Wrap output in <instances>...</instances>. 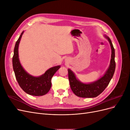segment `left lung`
<instances>
[{"label": "left lung", "mask_w": 130, "mask_h": 130, "mask_svg": "<svg viewBox=\"0 0 130 130\" xmlns=\"http://www.w3.org/2000/svg\"><path fill=\"white\" fill-rule=\"evenodd\" d=\"M106 37L107 38L111 45L112 55L111 63L109 68L104 76L93 83L84 84L76 79L74 74L71 71V70L68 69L70 88L73 93L77 96L81 98H95L98 96L107 87L113 76L116 69L115 49L110 38L107 36H106Z\"/></svg>", "instance_id": "8db88e82"}]
</instances>
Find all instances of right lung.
Wrapping results in <instances>:
<instances>
[{"mask_svg": "<svg viewBox=\"0 0 130 130\" xmlns=\"http://www.w3.org/2000/svg\"><path fill=\"white\" fill-rule=\"evenodd\" d=\"M23 31L15 43L12 57L13 68L19 86L27 94L34 96L44 95L52 86V78L60 68V66L51 68L40 77H34L27 74L23 68L18 58V46Z\"/></svg>", "mask_w": 130, "mask_h": 130, "instance_id": "right-lung-1", "label": "right lung"}]
</instances>
